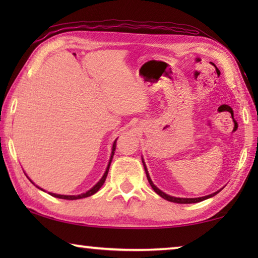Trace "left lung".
Instances as JSON below:
<instances>
[{
	"label": "left lung",
	"instance_id": "8db88e82",
	"mask_svg": "<svg viewBox=\"0 0 258 258\" xmlns=\"http://www.w3.org/2000/svg\"><path fill=\"white\" fill-rule=\"evenodd\" d=\"M142 164H143V167H145V171H146V174H147V178H148V181H149V184L151 185L152 189H154V191L156 192L157 195H159L161 198L168 200V202L176 203V204H195V203H200V202H203V200H206L208 198L214 197V196L217 195L218 192H220L222 189H223V187H222V189H220V190L216 191V192H214V194H212V195L205 196V197H199V198H178V197H172V196L165 194V192H163L160 189H158V187H157L154 184V182H152V180H151V177L149 175V172H148L147 166H146V163H145V160H143V158H142Z\"/></svg>",
	"mask_w": 258,
	"mask_h": 258
}]
</instances>
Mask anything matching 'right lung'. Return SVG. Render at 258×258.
<instances>
[{
    "mask_svg": "<svg viewBox=\"0 0 258 258\" xmlns=\"http://www.w3.org/2000/svg\"><path fill=\"white\" fill-rule=\"evenodd\" d=\"M118 139V138H117ZM117 139L115 140V142H113V145H112V149H111V156H110V159H109V163H108V166H107V168H106V172H104V174L102 175V177L100 178V180L98 181V183L95 185H93L92 187H91L90 190H87L86 192H84V194H81V195H74V196H66V195H56V194H52V192H49V195H51L52 197H55V198H60V199H67V200H76V199H82V198H86V197H90V196H92V195H94V194H97V192L100 190V187H101L102 185H103V183H104V181H106V178H107V175H108V172H109V167H110V164H111V160H112V157H113V154H115V150H116V141H117ZM27 176V175H26ZM28 177V176H27ZM29 178V177H28ZM29 181L33 183L34 185H36L35 184V183L30 180L29 178ZM36 187H38V189L40 190H42V191H45V190H43V189H41L40 186H37L36 185Z\"/></svg>",
    "mask_w": 258,
    "mask_h": 258,
    "instance_id": "add662e5",
    "label": "right lung"
}]
</instances>
